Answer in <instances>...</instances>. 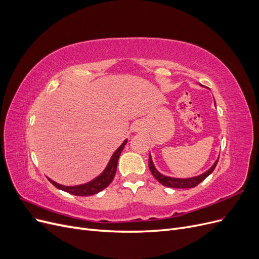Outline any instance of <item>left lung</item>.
<instances>
[{
  "instance_id": "8db88e82",
  "label": "left lung",
  "mask_w": 259,
  "mask_h": 259,
  "mask_svg": "<svg viewBox=\"0 0 259 259\" xmlns=\"http://www.w3.org/2000/svg\"><path fill=\"white\" fill-rule=\"evenodd\" d=\"M217 162H218V160H216V162L213 164V166H211L208 170H206L205 173H203L199 176L191 177V178H174V177L164 176L161 173H159V171L156 170V168L153 165L151 155L149 154V168H150L151 174L154 176V178L158 180L159 183H161L163 186L169 187V188H179V189H186V188H193L195 186H198L209 174L213 173V170L215 169V167L217 165Z\"/></svg>"
}]
</instances>
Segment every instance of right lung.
Wrapping results in <instances>:
<instances>
[{"instance_id": "right-lung-1", "label": "right lung", "mask_w": 259, "mask_h": 259, "mask_svg": "<svg viewBox=\"0 0 259 259\" xmlns=\"http://www.w3.org/2000/svg\"><path fill=\"white\" fill-rule=\"evenodd\" d=\"M127 139H125L123 144L116 149L115 152L112 154L110 161H109L107 167L105 170L101 173L99 176H97L95 179L91 180L90 183H86L83 185H77V186H64L55 183L54 180L50 179V182L56 187L58 189L71 193L73 195H79V197H88V195H93L95 193H98L99 191L104 190L105 188H107L110 183L113 180L115 171H116V166H117V160L120 158V154L123 150L124 146L126 145Z\"/></svg>"}]
</instances>
